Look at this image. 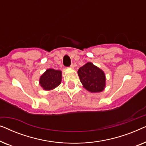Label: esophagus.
I'll use <instances>...</instances> for the list:
<instances>
[{
    "label": "esophagus",
    "instance_id": "34e87169",
    "mask_svg": "<svg viewBox=\"0 0 146 146\" xmlns=\"http://www.w3.org/2000/svg\"><path fill=\"white\" fill-rule=\"evenodd\" d=\"M74 64H72L70 65V68H74Z\"/></svg>",
    "mask_w": 146,
    "mask_h": 146
}]
</instances>
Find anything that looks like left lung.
Here are the masks:
<instances>
[{"mask_svg": "<svg viewBox=\"0 0 146 146\" xmlns=\"http://www.w3.org/2000/svg\"><path fill=\"white\" fill-rule=\"evenodd\" d=\"M80 80L84 88L90 92H101L106 86V76L100 68L88 62L78 70Z\"/></svg>", "mask_w": 146, "mask_h": 146, "instance_id": "8db88e82", "label": "left lung"}]
</instances>
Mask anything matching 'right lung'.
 Wrapping results in <instances>:
<instances>
[{
  "instance_id": "add662e5",
  "label": "right lung",
  "mask_w": 146,
  "mask_h": 146,
  "mask_svg": "<svg viewBox=\"0 0 146 146\" xmlns=\"http://www.w3.org/2000/svg\"><path fill=\"white\" fill-rule=\"evenodd\" d=\"M62 72L54 69H48L40 78V85L45 90H51L60 84Z\"/></svg>"
}]
</instances>
